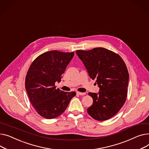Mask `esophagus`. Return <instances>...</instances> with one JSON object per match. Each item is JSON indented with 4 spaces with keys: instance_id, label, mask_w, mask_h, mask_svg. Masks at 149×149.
Segmentation results:
<instances>
[{
    "instance_id": "obj_1",
    "label": "esophagus",
    "mask_w": 149,
    "mask_h": 149,
    "mask_svg": "<svg viewBox=\"0 0 149 149\" xmlns=\"http://www.w3.org/2000/svg\"><path fill=\"white\" fill-rule=\"evenodd\" d=\"M76 94L77 95H85L86 94L85 93H81V92H79V91H77L76 92Z\"/></svg>"
}]
</instances>
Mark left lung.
I'll list each match as a JSON object with an SVG mask.
<instances>
[{
    "instance_id": "1",
    "label": "left lung",
    "mask_w": 149,
    "mask_h": 149,
    "mask_svg": "<svg viewBox=\"0 0 149 149\" xmlns=\"http://www.w3.org/2000/svg\"><path fill=\"white\" fill-rule=\"evenodd\" d=\"M76 53L100 88L98 93H88L93 103L87 112L98 121L111 118L126 100L129 76L124 61L119 55L103 47L76 50Z\"/></svg>"
}]
</instances>
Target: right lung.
Wrapping results in <instances>:
<instances>
[{
    "label": "right lung",
    "instance_id": "right-lung-1",
    "mask_svg": "<svg viewBox=\"0 0 149 149\" xmlns=\"http://www.w3.org/2000/svg\"><path fill=\"white\" fill-rule=\"evenodd\" d=\"M74 56V52L51 50L45 52L31 64L25 79V88L32 106L39 115L55 118L66 109L76 92L56 88L62 74Z\"/></svg>",
    "mask_w": 149,
    "mask_h": 149
}]
</instances>
